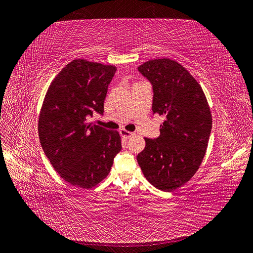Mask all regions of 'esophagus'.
Instances as JSON below:
<instances>
[{"mask_svg":"<svg viewBox=\"0 0 253 253\" xmlns=\"http://www.w3.org/2000/svg\"><path fill=\"white\" fill-rule=\"evenodd\" d=\"M119 133H120V135L124 137V138H129V137H132L135 133H133V132H128V131H126V129H125V128H122V129H120L119 131Z\"/></svg>","mask_w":253,"mask_h":253,"instance_id":"1","label":"esophagus"}]
</instances>
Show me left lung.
<instances>
[{
	"label": "left lung",
	"instance_id": "left-lung-1",
	"mask_svg": "<svg viewBox=\"0 0 253 253\" xmlns=\"http://www.w3.org/2000/svg\"><path fill=\"white\" fill-rule=\"evenodd\" d=\"M138 71L153 85V113L166 119L159 137L144 138L137 162L153 186L170 192L200 169L212 128L211 111L200 83L176 61L149 60Z\"/></svg>",
	"mask_w": 253,
	"mask_h": 253
}]
</instances>
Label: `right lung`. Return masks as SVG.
<instances>
[{"mask_svg":"<svg viewBox=\"0 0 253 253\" xmlns=\"http://www.w3.org/2000/svg\"><path fill=\"white\" fill-rule=\"evenodd\" d=\"M116 66L75 59L56 76L44 97L38 132L45 155L75 187L90 189L109 175L121 151V137L88 122L103 114Z\"/></svg>","mask_w":253,"mask_h":253,"instance_id":"obj_1","label":"right lung"}]
</instances>
